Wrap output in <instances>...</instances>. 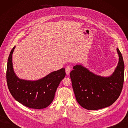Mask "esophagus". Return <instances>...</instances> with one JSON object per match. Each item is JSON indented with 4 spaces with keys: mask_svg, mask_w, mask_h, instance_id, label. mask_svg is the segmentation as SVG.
<instances>
[{
    "mask_svg": "<svg viewBox=\"0 0 128 128\" xmlns=\"http://www.w3.org/2000/svg\"><path fill=\"white\" fill-rule=\"evenodd\" d=\"M70 70H71V67L70 66H67L66 68V75H69L70 74Z\"/></svg>",
    "mask_w": 128,
    "mask_h": 128,
    "instance_id": "34e87169",
    "label": "esophagus"
}]
</instances>
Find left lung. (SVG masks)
Masks as SVG:
<instances>
[{
    "mask_svg": "<svg viewBox=\"0 0 128 128\" xmlns=\"http://www.w3.org/2000/svg\"><path fill=\"white\" fill-rule=\"evenodd\" d=\"M119 62L110 76L94 74L82 65L76 64L70 72L76 100L81 107L97 110L109 107L118 99L123 88L124 64L120 52L116 48Z\"/></svg>",
    "mask_w": 128,
    "mask_h": 128,
    "instance_id": "obj_1",
    "label": "left lung"
}]
</instances>
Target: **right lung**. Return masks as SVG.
<instances>
[{"mask_svg":"<svg viewBox=\"0 0 128 128\" xmlns=\"http://www.w3.org/2000/svg\"><path fill=\"white\" fill-rule=\"evenodd\" d=\"M11 50L8 59L6 81L12 97L19 103L33 109L46 108L52 102L60 81L66 76L65 68L50 73L40 79L32 81L20 79L14 71L12 53Z\"/></svg>","mask_w":128,"mask_h":128,"instance_id":"1","label":"right lung"}]
</instances>
